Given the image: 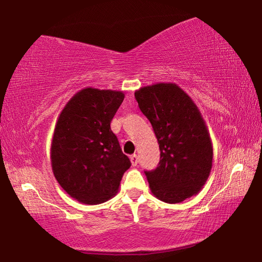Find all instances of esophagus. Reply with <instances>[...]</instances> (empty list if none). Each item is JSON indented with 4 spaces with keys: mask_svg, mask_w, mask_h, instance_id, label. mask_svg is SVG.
<instances>
[{
    "mask_svg": "<svg viewBox=\"0 0 262 262\" xmlns=\"http://www.w3.org/2000/svg\"><path fill=\"white\" fill-rule=\"evenodd\" d=\"M130 162H132V165L133 166H136L137 163H139V157H137V155H132L130 156Z\"/></svg>",
    "mask_w": 262,
    "mask_h": 262,
    "instance_id": "34e87169",
    "label": "esophagus"
}]
</instances>
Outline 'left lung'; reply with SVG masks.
Returning <instances> with one entry per match:
<instances>
[{
    "instance_id": "obj_1",
    "label": "left lung",
    "mask_w": 262,
    "mask_h": 262,
    "mask_svg": "<svg viewBox=\"0 0 262 262\" xmlns=\"http://www.w3.org/2000/svg\"><path fill=\"white\" fill-rule=\"evenodd\" d=\"M141 112L151 123L161 159L144 171L149 187L159 200L183 202L198 194L212 166V145L198 106L173 83H157L135 92Z\"/></svg>"
}]
</instances>
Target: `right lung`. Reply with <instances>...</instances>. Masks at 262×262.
<instances>
[{
    "instance_id": "add662e5",
    "label": "right lung",
    "mask_w": 262,
    "mask_h": 262,
    "mask_svg": "<svg viewBox=\"0 0 262 262\" xmlns=\"http://www.w3.org/2000/svg\"><path fill=\"white\" fill-rule=\"evenodd\" d=\"M123 98L121 91L85 88L57 119L51 148L53 173L70 196L85 205L113 198L132 165L111 130Z\"/></svg>"
}]
</instances>
